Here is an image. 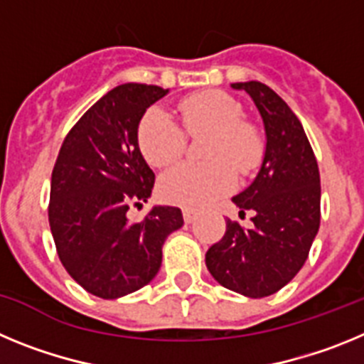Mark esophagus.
<instances>
[{
    "label": "esophagus",
    "instance_id": "1",
    "mask_svg": "<svg viewBox=\"0 0 364 364\" xmlns=\"http://www.w3.org/2000/svg\"><path fill=\"white\" fill-rule=\"evenodd\" d=\"M182 215H184V220L188 222H193L195 220V217H197V213H195V210H189V208H184V210H182Z\"/></svg>",
    "mask_w": 364,
    "mask_h": 364
}]
</instances>
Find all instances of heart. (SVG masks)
I'll list each match as a JSON object with an SVG mask.
<instances>
[{"instance_id":"b5f03b06","label":"heart","mask_w":364,"mask_h":364,"mask_svg":"<svg viewBox=\"0 0 364 364\" xmlns=\"http://www.w3.org/2000/svg\"><path fill=\"white\" fill-rule=\"evenodd\" d=\"M178 111L186 133H211L204 151L211 162L173 167L160 180V195L171 204L202 208L235 188L233 167L247 175L259 166L264 140L252 122L244 120L242 107L228 92H195L180 102ZM183 130L160 107L147 109L136 134L144 159L154 167L171 166L186 151Z\"/></svg>"}]
</instances>
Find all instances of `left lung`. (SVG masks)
Returning <instances> with one entry per match:
<instances>
[{
	"label": "left lung",
	"mask_w": 364,
	"mask_h": 364,
	"mask_svg": "<svg viewBox=\"0 0 364 364\" xmlns=\"http://www.w3.org/2000/svg\"><path fill=\"white\" fill-rule=\"evenodd\" d=\"M252 96L266 129V153L250 188L233 197L253 226L226 220V233L205 253L210 273L231 291L268 297L304 266L321 224V178L308 136L284 100L260 82L231 83Z\"/></svg>",
	"instance_id": "1"
}]
</instances>
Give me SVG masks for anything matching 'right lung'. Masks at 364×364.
Here are the masks:
<instances>
[{"label":"right lung","mask_w":364,"mask_h":364,"mask_svg":"<svg viewBox=\"0 0 364 364\" xmlns=\"http://www.w3.org/2000/svg\"><path fill=\"white\" fill-rule=\"evenodd\" d=\"M166 95L147 83L114 87L73 125L58 153L50 231L63 268L96 297H124L153 281L164 240L184 224L173 205H154L140 222L127 218L154 186L138 147V124Z\"/></svg>","instance_id":"1"}]
</instances>
